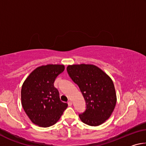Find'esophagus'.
Instances as JSON below:
<instances>
[{
    "label": "esophagus",
    "mask_w": 146,
    "mask_h": 146,
    "mask_svg": "<svg viewBox=\"0 0 146 146\" xmlns=\"http://www.w3.org/2000/svg\"><path fill=\"white\" fill-rule=\"evenodd\" d=\"M68 104L69 106H72V102H71V100L68 101Z\"/></svg>",
    "instance_id": "obj_1"
}]
</instances>
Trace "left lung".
<instances>
[{
	"label": "left lung",
	"instance_id": "left-lung-1",
	"mask_svg": "<svg viewBox=\"0 0 146 146\" xmlns=\"http://www.w3.org/2000/svg\"><path fill=\"white\" fill-rule=\"evenodd\" d=\"M70 77L78 85L84 98L86 109L78 116L91 126L102 124L110 117L117 102L115 89L111 78L91 64L68 66Z\"/></svg>",
	"mask_w": 146,
	"mask_h": 146
}]
</instances>
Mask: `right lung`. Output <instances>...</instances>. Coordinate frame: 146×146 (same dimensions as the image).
Here are the masks:
<instances>
[{
    "label": "right lung",
    "mask_w": 146,
    "mask_h": 146,
    "mask_svg": "<svg viewBox=\"0 0 146 146\" xmlns=\"http://www.w3.org/2000/svg\"><path fill=\"white\" fill-rule=\"evenodd\" d=\"M64 70L63 65L48 64L36 68L22 86L21 101L31 122L40 127L53 125L60 119L68 104L62 102L54 86L56 78Z\"/></svg>",
    "instance_id": "obj_1"
}]
</instances>
